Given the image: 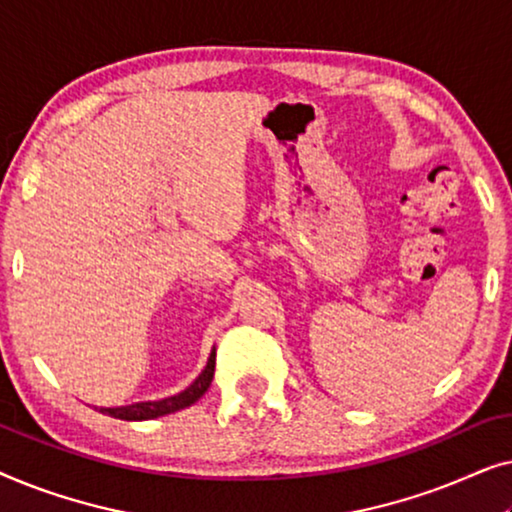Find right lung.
Returning a JSON list of instances; mask_svg holds the SVG:
<instances>
[{"instance_id":"1","label":"right lung","mask_w":512,"mask_h":512,"mask_svg":"<svg viewBox=\"0 0 512 512\" xmlns=\"http://www.w3.org/2000/svg\"><path fill=\"white\" fill-rule=\"evenodd\" d=\"M214 366H216V349H212V354H209L205 370H202V373L195 377L184 391H179V394L160 398V401L121 405V408H100V412L102 415H109L116 419H125V422H144V419H156V417L170 415V412L184 410L188 405L198 401V398L209 389V384L214 380Z\"/></svg>"}]
</instances>
